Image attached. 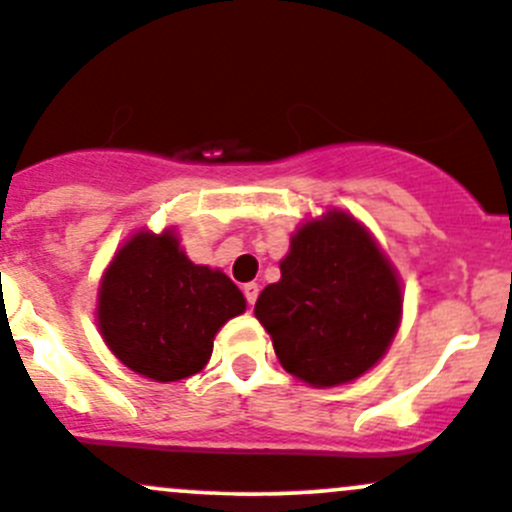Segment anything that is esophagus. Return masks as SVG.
Masks as SVG:
<instances>
[{
	"instance_id": "1",
	"label": "esophagus",
	"mask_w": 512,
	"mask_h": 512,
	"mask_svg": "<svg viewBox=\"0 0 512 512\" xmlns=\"http://www.w3.org/2000/svg\"><path fill=\"white\" fill-rule=\"evenodd\" d=\"M242 292H245L247 304H255L257 302V294H260V287H257L255 282H247V285L242 287Z\"/></svg>"
}]
</instances>
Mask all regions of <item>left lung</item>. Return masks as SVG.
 <instances>
[{"label": "left lung", "mask_w": 512, "mask_h": 512, "mask_svg": "<svg viewBox=\"0 0 512 512\" xmlns=\"http://www.w3.org/2000/svg\"><path fill=\"white\" fill-rule=\"evenodd\" d=\"M280 272L257 297L255 317L289 374L347 384L384 356L399 329L401 287L352 215L332 210L299 227Z\"/></svg>", "instance_id": "1"}]
</instances>
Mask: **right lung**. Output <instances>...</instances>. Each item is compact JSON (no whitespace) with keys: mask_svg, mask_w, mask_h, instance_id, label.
Segmentation results:
<instances>
[{"mask_svg":"<svg viewBox=\"0 0 512 512\" xmlns=\"http://www.w3.org/2000/svg\"><path fill=\"white\" fill-rule=\"evenodd\" d=\"M245 297L220 270L193 265L173 232H138L118 250L98 289V329L136 374L178 381L208 364Z\"/></svg>","mask_w":512,"mask_h":512,"instance_id":"obj_1","label":"right lung"}]
</instances>
